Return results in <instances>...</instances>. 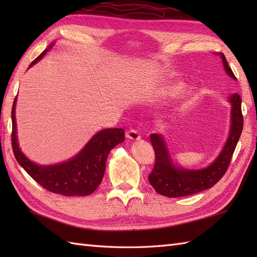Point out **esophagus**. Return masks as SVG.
Returning a JSON list of instances; mask_svg holds the SVG:
<instances>
[{"label":"esophagus","mask_w":257,"mask_h":257,"mask_svg":"<svg viewBox=\"0 0 257 257\" xmlns=\"http://www.w3.org/2000/svg\"><path fill=\"white\" fill-rule=\"evenodd\" d=\"M125 137H127V138L130 139V140H139L141 136H140V134L137 132V130L130 129V130H128L127 133H125Z\"/></svg>","instance_id":"esophagus-1"}]
</instances>
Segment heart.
<instances>
[{
    "label": "heart",
    "mask_w": 257,
    "mask_h": 257,
    "mask_svg": "<svg viewBox=\"0 0 257 257\" xmlns=\"http://www.w3.org/2000/svg\"><path fill=\"white\" fill-rule=\"evenodd\" d=\"M182 89V84L176 83V84H170L167 85L166 87L159 91V96L160 97H172L178 95L180 91Z\"/></svg>",
    "instance_id": "heart-1"
}]
</instances>
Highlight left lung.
<instances>
[{"label": "left lung", "mask_w": 257, "mask_h": 257, "mask_svg": "<svg viewBox=\"0 0 257 257\" xmlns=\"http://www.w3.org/2000/svg\"><path fill=\"white\" fill-rule=\"evenodd\" d=\"M219 56L222 58L226 74L236 80L235 75L228 66L224 54L220 53ZM228 101L232 106L230 134L220 155L206 168L195 170V169H185L176 165L172 161L170 151L162 135L152 134L150 136V141L156 154V162L154 170L149 174L148 179L158 193L169 198H180V196L195 194L212 188L224 176L243 129L241 97L237 94H233L228 97Z\"/></svg>", "instance_id": "obj_1"}]
</instances>
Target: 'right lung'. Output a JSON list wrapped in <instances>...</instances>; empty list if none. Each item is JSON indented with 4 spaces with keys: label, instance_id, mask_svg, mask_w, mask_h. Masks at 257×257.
<instances>
[{
    "label": "right lung",
    "instance_id": "right-lung-1",
    "mask_svg": "<svg viewBox=\"0 0 257 257\" xmlns=\"http://www.w3.org/2000/svg\"><path fill=\"white\" fill-rule=\"evenodd\" d=\"M53 45L54 43L36 57L30 67L40 62ZM15 105L16 97L12 107V148L20 166L37 183L53 193L65 196H85L94 192L105 174L109 152L118 144L123 143V129H102L92 136L84 148L72 159L57 165L42 166L31 161L20 148L16 136Z\"/></svg>",
    "mask_w": 257,
    "mask_h": 257
}]
</instances>
